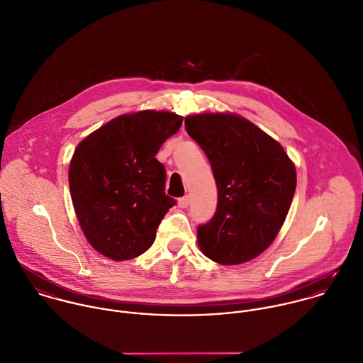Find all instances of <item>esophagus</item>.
<instances>
[{
    "instance_id": "esophagus-1",
    "label": "esophagus",
    "mask_w": 363,
    "mask_h": 363,
    "mask_svg": "<svg viewBox=\"0 0 363 363\" xmlns=\"http://www.w3.org/2000/svg\"><path fill=\"white\" fill-rule=\"evenodd\" d=\"M189 203H191V198L186 195V196H184V198H181V199H178V206L181 208V209H185V208H188L189 206Z\"/></svg>"
}]
</instances>
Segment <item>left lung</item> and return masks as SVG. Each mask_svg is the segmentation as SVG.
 <instances>
[{
	"label": "left lung",
	"mask_w": 363,
	"mask_h": 363,
	"mask_svg": "<svg viewBox=\"0 0 363 363\" xmlns=\"http://www.w3.org/2000/svg\"><path fill=\"white\" fill-rule=\"evenodd\" d=\"M188 135L208 155L218 185V209L198 225L202 252L221 265H240L277 238L296 191V168L275 139L235 113L185 118Z\"/></svg>",
	"instance_id": "left-lung-1"
}]
</instances>
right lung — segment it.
Returning a JSON list of instances; mask_svg holds the SVG:
<instances>
[{"mask_svg":"<svg viewBox=\"0 0 363 363\" xmlns=\"http://www.w3.org/2000/svg\"><path fill=\"white\" fill-rule=\"evenodd\" d=\"M182 116L167 111L121 115L74 151L69 184L81 230L99 254L126 261L145 252L175 201L165 195V168L155 158Z\"/></svg>","mask_w":363,"mask_h":363,"instance_id":"obj_1","label":"right lung"}]
</instances>
